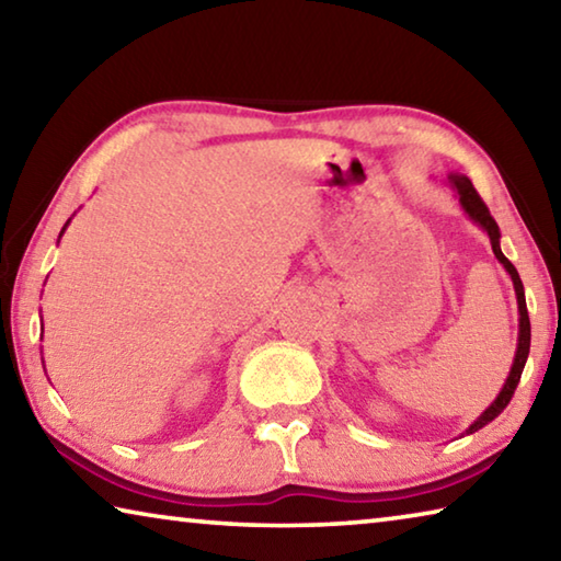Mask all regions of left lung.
I'll return each instance as SVG.
<instances>
[{
  "label": "left lung",
  "instance_id": "left-lung-1",
  "mask_svg": "<svg viewBox=\"0 0 561 561\" xmlns=\"http://www.w3.org/2000/svg\"><path fill=\"white\" fill-rule=\"evenodd\" d=\"M445 183H448L455 190V197H458V203L462 207V213L470 217V220L480 227L482 232L490 237V244H492V252H495L497 262L505 267V272L510 274L512 279V287H515V297H517V311H519V331H517V351H515V360H512V368H510V376L505 386H502V391L497 393L495 401H492L485 411H482L474 421L468 425V431L465 435H470L474 431L485 428L488 423L495 421V417L505 411L512 393H515V388L519 383V376L525 371V364H527V356H529V339H531V331H529V314H527V301H525V287H522V279L515 270V264H512L505 254L500 250V227L497 222L492 220V215L488 210V205L480 201V195L474 193V187L470 183L468 175L462 173H448L445 178Z\"/></svg>",
  "mask_w": 561,
  "mask_h": 561
}]
</instances>
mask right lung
I'll use <instances>...</instances> for the list:
<instances>
[{
  "instance_id": "obj_1",
  "label": "right lung",
  "mask_w": 561,
  "mask_h": 561,
  "mask_svg": "<svg viewBox=\"0 0 561 561\" xmlns=\"http://www.w3.org/2000/svg\"><path fill=\"white\" fill-rule=\"evenodd\" d=\"M69 222H71V217H69V220H66V225L61 227V232H59V240H61V237H64V232H66V227H69Z\"/></svg>"
}]
</instances>
